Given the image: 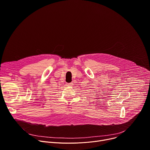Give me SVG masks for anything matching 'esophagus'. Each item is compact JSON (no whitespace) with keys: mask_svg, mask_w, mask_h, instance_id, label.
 I'll list each match as a JSON object with an SVG mask.
<instances>
[{"mask_svg":"<svg viewBox=\"0 0 150 150\" xmlns=\"http://www.w3.org/2000/svg\"><path fill=\"white\" fill-rule=\"evenodd\" d=\"M68 86H72L73 85V83H67L66 84Z\"/></svg>","mask_w":150,"mask_h":150,"instance_id":"1","label":"esophagus"}]
</instances>
